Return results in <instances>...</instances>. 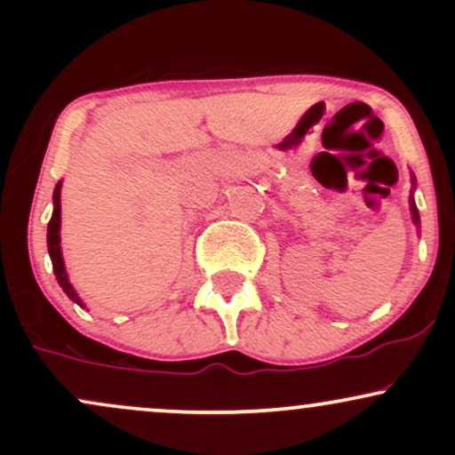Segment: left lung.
Wrapping results in <instances>:
<instances>
[{
	"instance_id": "left-lung-1",
	"label": "left lung",
	"mask_w": 455,
	"mask_h": 455,
	"mask_svg": "<svg viewBox=\"0 0 455 455\" xmlns=\"http://www.w3.org/2000/svg\"><path fill=\"white\" fill-rule=\"evenodd\" d=\"M411 181H412V190H411V216H412V224H415L417 228H419V212H417V205H415V198H412V192H415V175L411 173Z\"/></svg>"
}]
</instances>
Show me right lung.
Listing matches in <instances>:
<instances>
[{"label":"right lung","instance_id":"right-lung-1","mask_svg":"<svg viewBox=\"0 0 455 455\" xmlns=\"http://www.w3.org/2000/svg\"><path fill=\"white\" fill-rule=\"evenodd\" d=\"M60 231H61V181H57L55 192H53V216H51L49 228H46V245H49V257H51V263H53L55 278H57V282H60L61 289H64V293L70 297L75 304L85 307L83 299L78 297V293L75 291V286H72L70 280H68L64 257H61Z\"/></svg>","mask_w":455,"mask_h":455}]
</instances>
